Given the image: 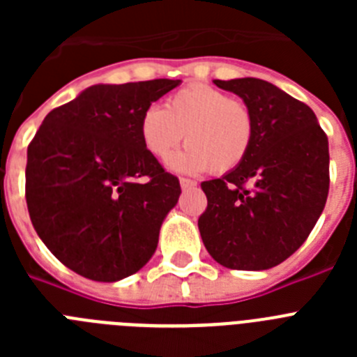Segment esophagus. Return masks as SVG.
Returning a JSON list of instances; mask_svg holds the SVG:
<instances>
[{
    "instance_id": "34e87169",
    "label": "esophagus",
    "mask_w": 357,
    "mask_h": 357,
    "mask_svg": "<svg viewBox=\"0 0 357 357\" xmlns=\"http://www.w3.org/2000/svg\"><path fill=\"white\" fill-rule=\"evenodd\" d=\"M197 182L191 181V178H181V188L182 189H189V188H195Z\"/></svg>"
}]
</instances>
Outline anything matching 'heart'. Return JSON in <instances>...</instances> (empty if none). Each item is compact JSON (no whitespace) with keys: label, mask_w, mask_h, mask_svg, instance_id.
I'll return each mask as SVG.
<instances>
[{"label":"heart","mask_w":357,"mask_h":357,"mask_svg":"<svg viewBox=\"0 0 357 357\" xmlns=\"http://www.w3.org/2000/svg\"><path fill=\"white\" fill-rule=\"evenodd\" d=\"M148 153L166 157L182 141L185 150L169 159L178 173H229L247 159L254 141V116L247 103L209 85H189L176 91L164 109L150 107L139 123Z\"/></svg>","instance_id":"heart-1"}]
</instances>
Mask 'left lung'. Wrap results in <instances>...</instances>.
Instances as JSON below:
<instances>
[{
	"label": "left lung",
	"mask_w": 357,
	"mask_h": 357,
	"mask_svg": "<svg viewBox=\"0 0 357 357\" xmlns=\"http://www.w3.org/2000/svg\"><path fill=\"white\" fill-rule=\"evenodd\" d=\"M254 116L247 159L222 178L202 182V241L232 270H268L307 239L329 193V141L314 112L259 78L214 80Z\"/></svg>",
	"instance_id": "8db88e82"
}]
</instances>
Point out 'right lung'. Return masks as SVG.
<instances>
[{
  "label": "right lung",
  "instance_id": "1",
  "mask_svg": "<svg viewBox=\"0 0 357 357\" xmlns=\"http://www.w3.org/2000/svg\"><path fill=\"white\" fill-rule=\"evenodd\" d=\"M176 85L168 78L91 85L53 109L28 146L30 220L78 275L116 282L155 254L181 184L143 146L139 123Z\"/></svg>",
  "mask_w": 357,
  "mask_h": 357
}]
</instances>
